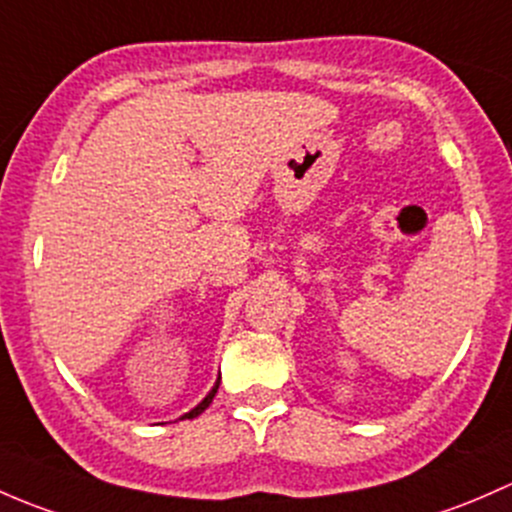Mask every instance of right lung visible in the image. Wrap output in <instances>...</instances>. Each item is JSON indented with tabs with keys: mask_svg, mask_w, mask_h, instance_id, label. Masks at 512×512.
I'll use <instances>...</instances> for the list:
<instances>
[{
	"mask_svg": "<svg viewBox=\"0 0 512 512\" xmlns=\"http://www.w3.org/2000/svg\"><path fill=\"white\" fill-rule=\"evenodd\" d=\"M217 389H219V382H217V384H214V389H212V392H209V394H207V397H204V402H199V404H197V407H194V409H192V412H189V414H184V419H194V416H199V414H202V412H204V409H207V407H209V404H212V399H214V394H217Z\"/></svg>",
	"mask_w": 512,
	"mask_h": 512,
	"instance_id": "right-lung-1",
	"label": "right lung"
}]
</instances>
